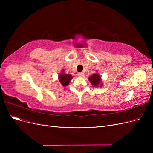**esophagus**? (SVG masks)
Masks as SVG:
<instances>
[{
    "label": "esophagus",
    "instance_id": "esophagus-1",
    "mask_svg": "<svg viewBox=\"0 0 153 153\" xmlns=\"http://www.w3.org/2000/svg\"><path fill=\"white\" fill-rule=\"evenodd\" d=\"M78 76H79V77H83V76H84V73H82V72L78 73Z\"/></svg>",
    "mask_w": 153,
    "mask_h": 153
}]
</instances>
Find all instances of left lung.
<instances>
[{
  "instance_id": "8db88e82",
  "label": "left lung",
  "mask_w": 153,
  "mask_h": 153,
  "mask_svg": "<svg viewBox=\"0 0 153 153\" xmlns=\"http://www.w3.org/2000/svg\"><path fill=\"white\" fill-rule=\"evenodd\" d=\"M89 80L91 82V84L94 87H98L99 85H100V87L102 86V84H101V78L98 73H94L91 75L89 78Z\"/></svg>"
}]
</instances>
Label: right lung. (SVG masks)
<instances>
[{
  "mask_svg": "<svg viewBox=\"0 0 153 153\" xmlns=\"http://www.w3.org/2000/svg\"><path fill=\"white\" fill-rule=\"evenodd\" d=\"M73 78V76L69 75V74H66L65 73H64V70L62 71V73H60L59 75V80L60 83L62 84V86L66 87L68 85L69 83H70V81Z\"/></svg>",
  "mask_w": 153,
  "mask_h": 153,
  "instance_id": "obj_1",
  "label": "right lung"
}]
</instances>
